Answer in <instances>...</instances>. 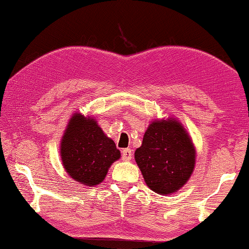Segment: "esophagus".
<instances>
[{"label": "esophagus", "mask_w": 249, "mask_h": 249, "mask_svg": "<svg viewBox=\"0 0 249 249\" xmlns=\"http://www.w3.org/2000/svg\"><path fill=\"white\" fill-rule=\"evenodd\" d=\"M122 158L123 160L125 161H128L132 159V151L130 150V148H124V150L122 151Z\"/></svg>", "instance_id": "1"}]
</instances>
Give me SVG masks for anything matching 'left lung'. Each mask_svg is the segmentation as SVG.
<instances>
[{"mask_svg": "<svg viewBox=\"0 0 249 249\" xmlns=\"http://www.w3.org/2000/svg\"><path fill=\"white\" fill-rule=\"evenodd\" d=\"M134 158L147 186L159 194H170L190 179L196 150L180 123L157 121L148 126Z\"/></svg>", "mask_w": 249, "mask_h": 249, "instance_id": "1", "label": "left lung"}]
</instances>
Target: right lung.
Returning a JSON list of instances; mask_svg holds the SVG:
<instances>
[{
  "mask_svg": "<svg viewBox=\"0 0 249 249\" xmlns=\"http://www.w3.org/2000/svg\"><path fill=\"white\" fill-rule=\"evenodd\" d=\"M61 157L71 178L95 186L104 180L111 164L121 158V152L96 121L76 113L63 136Z\"/></svg>",
  "mask_w": 249,
  "mask_h": 249,
  "instance_id": "1",
  "label": "right lung"
}]
</instances>
